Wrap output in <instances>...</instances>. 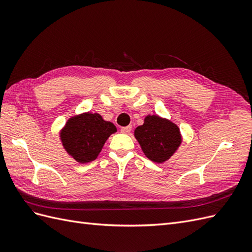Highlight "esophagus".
Segmentation results:
<instances>
[{
	"label": "esophagus",
	"instance_id": "esophagus-1",
	"mask_svg": "<svg viewBox=\"0 0 252 252\" xmlns=\"http://www.w3.org/2000/svg\"><path fill=\"white\" fill-rule=\"evenodd\" d=\"M121 131L123 133H129L131 131V126H126V127H122Z\"/></svg>",
	"mask_w": 252,
	"mask_h": 252
}]
</instances>
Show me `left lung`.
Segmentation results:
<instances>
[{
    "label": "left lung",
    "instance_id": "left-lung-1",
    "mask_svg": "<svg viewBox=\"0 0 252 252\" xmlns=\"http://www.w3.org/2000/svg\"><path fill=\"white\" fill-rule=\"evenodd\" d=\"M134 138L150 161L162 164L175 154L182 144L180 128L168 119L148 114L144 124L134 129Z\"/></svg>",
    "mask_w": 252,
    "mask_h": 252
}]
</instances>
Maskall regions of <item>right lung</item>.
Listing matches in <instances>:
<instances>
[{
    "mask_svg": "<svg viewBox=\"0 0 252 252\" xmlns=\"http://www.w3.org/2000/svg\"><path fill=\"white\" fill-rule=\"evenodd\" d=\"M114 132L117 127L105 121L101 114L83 112L68 119L60 131V140L69 157L78 163L86 164L94 161Z\"/></svg>",
    "mask_w": 252,
    "mask_h": 252,
    "instance_id": "obj_1",
    "label": "right lung"
}]
</instances>
